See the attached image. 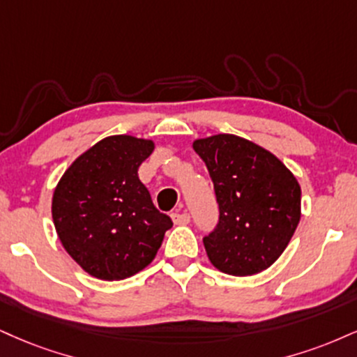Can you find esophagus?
<instances>
[{
	"label": "esophagus",
	"instance_id": "1",
	"mask_svg": "<svg viewBox=\"0 0 357 357\" xmlns=\"http://www.w3.org/2000/svg\"><path fill=\"white\" fill-rule=\"evenodd\" d=\"M191 221V216H190V213H174L173 214V222L174 225H188V222Z\"/></svg>",
	"mask_w": 357,
	"mask_h": 357
}]
</instances>
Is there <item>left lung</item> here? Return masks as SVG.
Segmentation results:
<instances>
[{"mask_svg": "<svg viewBox=\"0 0 357 357\" xmlns=\"http://www.w3.org/2000/svg\"><path fill=\"white\" fill-rule=\"evenodd\" d=\"M206 162L220 222L203 243L221 273L251 276L282 255L301 220V188L281 161L252 141L214 135L192 143Z\"/></svg>", "mask_w": 357, "mask_h": 357, "instance_id": "8db88e82", "label": "left lung"}]
</instances>
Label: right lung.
<instances>
[{"label": "right lung", "instance_id": "1", "mask_svg": "<svg viewBox=\"0 0 357 357\" xmlns=\"http://www.w3.org/2000/svg\"><path fill=\"white\" fill-rule=\"evenodd\" d=\"M151 139L108 136L73 161L53 195L59 241L86 273L119 281L144 269L173 226L139 181Z\"/></svg>", "mask_w": 357, "mask_h": 357}]
</instances>
